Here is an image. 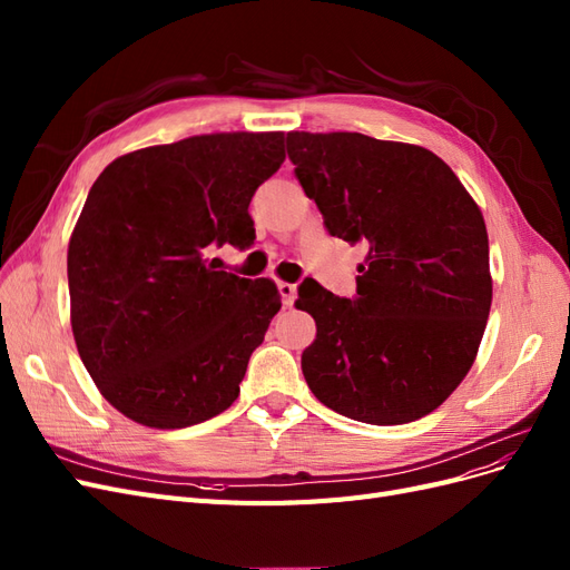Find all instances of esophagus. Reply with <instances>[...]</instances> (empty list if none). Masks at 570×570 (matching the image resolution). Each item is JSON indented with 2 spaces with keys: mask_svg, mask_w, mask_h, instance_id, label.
Instances as JSON below:
<instances>
[{
  "mask_svg": "<svg viewBox=\"0 0 570 570\" xmlns=\"http://www.w3.org/2000/svg\"><path fill=\"white\" fill-rule=\"evenodd\" d=\"M278 292H281V299H283V306H292L297 299V285L292 283H278Z\"/></svg>",
  "mask_w": 570,
  "mask_h": 570,
  "instance_id": "esophagus-1",
  "label": "esophagus"
}]
</instances>
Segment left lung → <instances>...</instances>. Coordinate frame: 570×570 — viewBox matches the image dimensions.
Instances as JSON below:
<instances>
[{"label":"left lung","mask_w":570,"mask_h":570,"mask_svg":"<svg viewBox=\"0 0 570 570\" xmlns=\"http://www.w3.org/2000/svg\"><path fill=\"white\" fill-rule=\"evenodd\" d=\"M287 157L333 237L368 247L356 297L314 285L302 371L316 400L371 425L428 416L471 371L492 278L488 228L454 170L416 145L287 132Z\"/></svg>","instance_id":"left-lung-1"}]
</instances>
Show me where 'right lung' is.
Returning <instances> with one entry per match:
<instances>
[{"label": "right lung", "mask_w": 570, "mask_h": 570, "mask_svg": "<svg viewBox=\"0 0 570 570\" xmlns=\"http://www.w3.org/2000/svg\"><path fill=\"white\" fill-rule=\"evenodd\" d=\"M283 132L147 147L95 180L68 243L78 354L105 400L149 428L197 425L239 394L281 295L209 262L252 245L249 202L285 161Z\"/></svg>", "instance_id": "right-lung-1"}]
</instances>
